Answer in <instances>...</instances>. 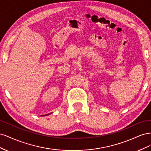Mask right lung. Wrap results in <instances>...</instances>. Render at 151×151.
<instances>
[{
    "instance_id": "1",
    "label": "right lung",
    "mask_w": 151,
    "mask_h": 151,
    "mask_svg": "<svg viewBox=\"0 0 151 151\" xmlns=\"http://www.w3.org/2000/svg\"><path fill=\"white\" fill-rule=\"evenodd\" d=\"M48 115H49V114H48Z\"/></svg>"
}]
</instances>
